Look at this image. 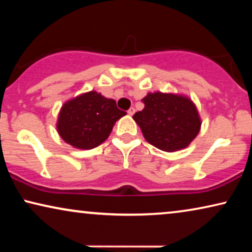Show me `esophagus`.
<instances>
[{"instance_id":"34e87169","label":"esophagus","mask_w":252,"mask_h":252,"mask_svg":"<svg viewBox=\"0 0 252 252\" xmlns=\"http://www.w3.org/2000/svg\"><path fill=\"white\" fill-rule=\"evenodd\" d=\"M134 112H135V109H134V108H129L128 111H127V113H128L129 116H133Z\"/></svg>"}]
</instances>
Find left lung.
<instances>
[{
  "label": "left lung",
  "mask_w": 252,
  "mask_h": 252,
  "mask_svg": "<svg viewBox=\"0 0 252 252\" xmlns=\"http://www.w3.org/2000/svg\"><path fill=\"white\" fill-rule=\"evenodd\" d=\"M144 109L133 119L144 139L158 149L173 153L188 147L197 136L201 119L188 97L164 93H149L142 98Z\"/></svg>",
  "instance_id": "1"
}]
</instances>
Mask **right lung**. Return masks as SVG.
Masks as SVG:
<instances>
[{
  "label": "right lung",
  "instance_id": "1",
  "mask_svg": "<svg viewBox=\"0 0 252 252\" xmlns=\"http://www.w3.org/2000/svg\"><path fill=\"white\" fill-rule=\"evenodd\" d=\"M125 115L117 108L115 99L92 91L62 106L57 130L62 139L74 148L93 149L108 139L115 123Z\"/></svg>",
  "mask_w": 252,
  "mask_h": 252
}]
</instances>
